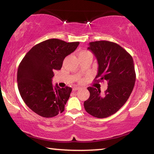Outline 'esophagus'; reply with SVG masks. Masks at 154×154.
I'll return each instance as SVG.
<instances>
[{"instance_id":"1","label":"esophagus","mask_w":154,"mask_h":154,"mask_svg":"<svg viewBox=\"0 0 154 154\" xmlns=\"http://www.w3.org/2000/svg\"><path fill=\"white\" fill-rule=\"evenodd\" d=\"M79 89H80L79 87H74L73 88V90H75V91L78 90H79Z\"/></svg>"}]
</instances>
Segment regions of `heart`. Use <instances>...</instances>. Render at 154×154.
<instances>
[{
	"label": "heart",
	"mask_w": 154,
	"mask_h": 154,
	"mask_svg": "<svg viewBox=\"0 0 154 154\" xmlns=\"http://www.w3.org/2000/svg\"><path fill=\"white\" fill-rule=\"evenodd\" d=\"M88 51H81L79 54H85V53H88Z\"/></svg>",
	"instance_id": "b5f03b06"
}]
</instances>
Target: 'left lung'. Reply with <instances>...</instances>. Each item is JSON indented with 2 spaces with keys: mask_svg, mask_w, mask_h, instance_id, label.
Here are the masks:
<instances>
[{
  "mask_svg": "<svg viewBox=\"0 0 154 154\" xmlns=\"http://www.w3.org/2000/svg\"><path fill=\"white\" fill-rule=\"evenodd\" d=\"M98 64L95 82H107L103 94L100 90L88 87L90 97L84 102L87 113L97 118H105L116 113L130 97L134 88L136 73L129 53L116 43L108 41L90 42L88 48Z\"/></svg>",
  "mask_w": 154,
  "mask_h": 154,
  "instance_id": "8db88e82",
  "label": "left lung"
}]
</instances>
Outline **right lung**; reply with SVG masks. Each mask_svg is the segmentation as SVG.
I'll return each instance as SVG.
<instances>
[{"label":"right lung","mask_w":154,"mask_h":154,"mask_svg":"<svg viewBox=\"0 0 154 154\" xmlns=\"http://www.w3.org/2000/svg\"><path fill=\"white\" fill-rule=\"evenodd\" d=\"M79 42L66 43L51 38L36 44L18 66L17 81L21 97L31 110L43 118H52L64 111L72 88L52 85L55 70H60L65 57Z\"/></svg>","instance_id":"right-lung-1"}]
</instances>
